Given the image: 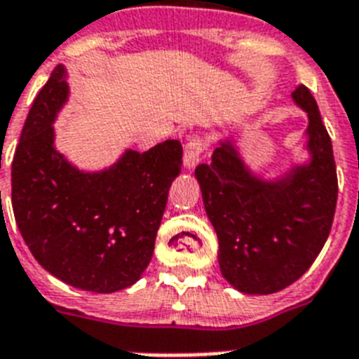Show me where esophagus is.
Masks as SVG:
<instances>
[{"mask_svg":"<svg viewBox=\"0 0 359 359\" xmlns=\"http://www.w3.org/2000/svg\"><path fill=\"white\" fill-rule=\"evenodd\" d=\"M203 149H205L203 140L201 138L189 140L188 145H186V149H184V168L186 170H194L195 165L199 164Z\"/></svg>","mask_w":359,"mask_h":359,"instance_id":"34e87169","label":"esophagus"}]
</instances>
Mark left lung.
<instances>
[{
  "label": "left lung",
  "mask_w": 359,
  "mask_h": 359,
  "mask_svg": "<svg viewBox=\"0 0 359 359\" xmlns=\"http://www.w3.org/2000/svg\"><path fill=\"white\" fill-rule=\"evenodd\" d=\"M291 99L308 116L304 162L265 177L241 153L238 129L219 140L210 164L195 170L219 240L221 275L247 295H269L299 280L328 240L336 212V162L319 107L306 86Z\"/></svg>",
  "instance_id": "left-lung-1"
}]
</instances>
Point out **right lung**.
<instances>
[{"mask_svg": "<svg viewBox=\"0 0 359 359\" xmlns=\"http://www.w3.org/2000/svg\"><path fill=\"white\" fill-rule=\"evenodd\" d=\"M69 97L58 64L29 110L13 160V210L34 260L77 290L114 293L136 284L153 258L182 145L125 149L114 164L81 170L55 147Z\"/></svg>", "mask_w": 359, "mask_h": 359, "instance_id": "right-lung-1", "label": "right lung"}]
</instances>
